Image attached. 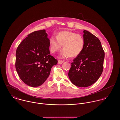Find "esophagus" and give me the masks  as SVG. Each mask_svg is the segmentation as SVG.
Instances as JSON below:
<instances>
[{"label":"esophagus","mask_w":120,"mask_h":120,"mask_svg":"<svg viewBox=\"0 0 120 120\" xmlns=\"http://www.w3.org/2000/svg\"><path fill=\"white\" fill-rule=\"evenodd\" d=\"M63 62H64V61L60 60H59L58 61V63L59 64H62Z\"/></svg>","instance_id":"34e87169"}]
</instances>
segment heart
I'll return each instance as SVG.
<instances>
[{
  "label": "heart",
  "mask_w": 120,
  "mask_h": 120,
  "mask_svg": "<svg viewBox=\"0 0 120 120\" xmlns=\"http://www.w3.org/2000/svg\"><path fill=\"white\" fill-rule=\"evenodd\" d=\"M50 49L52 52L55 53L60 51L62 48L60 57L66 58L70 56L76 57L82 51L85 41L83 36L74 32L65 30L59 32L56 37L52 36L49 40Z\"/></svg>",
  "instance_id": "heart-1"
}]
</instances>
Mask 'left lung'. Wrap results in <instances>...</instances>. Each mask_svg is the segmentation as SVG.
Listing matches in <instances>:
<instances>
[{"label": "left lung", "instance_id": "obj_1", "mask_svg": "<svg viewBox=\"0 0 120 120\" xmlns=\"http://www.w3.org/2000/svg\"><path fill=\"white\" fill-rule=\"evenodd\" d=\"M84 49L71 63L68 76L71 82L79 87L94 84L101 75L103 68L104 52L99 39L84 30Z\"/></svg>", "mask_w": 120, "mask_h": 120}]
</instances>
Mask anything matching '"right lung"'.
I'll return each mask as SVG.
<instances>
[{
    "instance_id": "right-lung-1",
    "label": "right lung",
    "mask_w": 120,
    "mask_h": 120,
    "mask_svg": "<svg viewBox=\"0 0 120 120\" xmlns=\"http://www.w3.org/2000/svg\"><path fill=\"white\" fill-rule=\"evenodd\" d=\"M49 39L45 30L28 35L17 47L15 66L21 79L26 85L38 87L50 75L58 60L50 55Z\"/></svg>"
}]
</instances>
